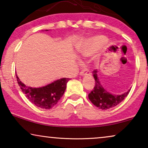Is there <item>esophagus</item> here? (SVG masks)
Instances as JSON below:
<instances>
[{"label":"esophagus","mask_w":148,"mask_h":148,"mask_svg":"<svg viewBox=\"0 0 148 148\" xmlns=\"http://www.w3.org/2000/svg\"><path fill=\"white\" fill-rule=\"evenodd\" d=\"M91 73L89 71L88 69H86V70H84V71H82L79 73V75L81 76H84V75H90Z\"/></svg>","instance_id":"34e87169"}]
</instances>
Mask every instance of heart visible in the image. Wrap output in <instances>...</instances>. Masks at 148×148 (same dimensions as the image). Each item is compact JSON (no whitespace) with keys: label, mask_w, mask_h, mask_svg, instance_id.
<instances>
[{"label":"heart","mask_w":148,"mask_h":148,"mask_svg":"<svg viewBox=\"0 0 148 148\" xmlns=\"http://www.w3.org/2000/svg\"><path fill=\"white\" fill-rule=\"evenodd\" d=\"M105 41L106 39L103 36H97L96 38L89 39L79 49V53L84 56H92Z\"/></svg>","instance_id":"obj_1"}]
</instances>
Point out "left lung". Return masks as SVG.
<instances>
[{
  "instance_id": "obj_1",
  "label": "left lung",
  "mask_w": 148,
  "mask_h": 148,
  "mask_svg": "<svg viewBox=\"0 0 148 148\" xmlns=\"http://www.w3.org/2000/svg\"><path fill=\"white\" fill-rule=\"evenodd\" d=\"M95 79V86L88 95V98L93 104L102 110H107L116 106L127 96L131 90L121 95H112L108 93L100 84L98 77V71L92 72Z\"/></svg>"
}]
</instances>
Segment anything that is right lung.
<instances>
[{"label":"right lung","mask_w":148,"mask_h":148,"mask_svg":"<svg viewBox=\"0 0 148 148\" xmlns=\"http://www.w3.org/2000/svg\"><path fill=\"white\" fill-rule=\"evenodd\" d=\"M15 75L22 92L25 95L28 100L36 106L44 109H50L55 106L63 96L66 84L70 79L69 78H62L46 86L34 88L26 86L20 81L16 73Z\"/></svg>","instance_id":"add662e5"}]
</instances>
